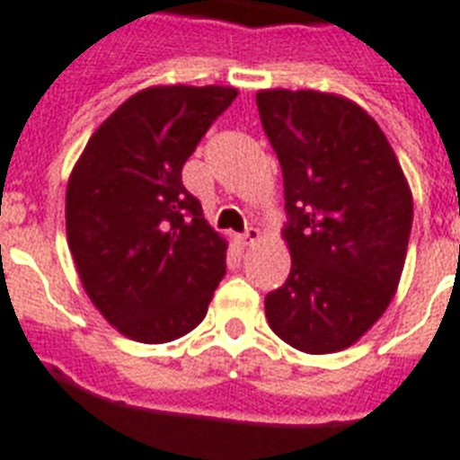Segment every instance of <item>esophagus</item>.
Segmentation results:
<instances>
[{
	"instance_id": "34e87169",
	"label": "esophagus",
	"mask_w": 460,
	"mask_h": 460,
	"mask_svg": "<svg viewBox=\"0 0 460 460\" xmlns=\"http://www.w3.org/2000/svg\"><path fill=\"white\" fill-rule=\"evenodd\" d=\"M260 238H262L260 229H255V226H250V229L245 231V234H241V236H238V243H241V245H252V243H257V241H260Z\"/></svg>"
}]
</instances>
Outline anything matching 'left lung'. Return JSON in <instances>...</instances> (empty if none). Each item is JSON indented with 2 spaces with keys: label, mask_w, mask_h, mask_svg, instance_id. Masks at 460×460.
Listing matches in <instances>:
<instances>
[{
  "label": "left lung",
  "mask_w": 460,
  "mask_h": 460,
  "mask_svg": "<svg viewBox=\"0 0 460 460\" xmlns=\"http://www.w3.org/2000/svg\"><path fill=\"white\" fill-rule=\"evenodd\" d=\"M257 108L283 170L290 274L264 297L271 331L307 354L354 345L397 293L413 198L390 141L354 101L262 89Z\"/></svg>",
  "instance_id": "1"
}]
</instances>
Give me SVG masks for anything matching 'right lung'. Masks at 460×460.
Segmentation results:
<instances>
[{"label":"right lung","mask_w":460,"mask_h":460,"mask_svg":"<svg viewBox=\"0 0 460 460\" xmlns=\"http://www.w3.org/2000/svg\"><path fill=\"white\" fill-rule=\"evenodd\" d=\"M236 96L219 84L141 89L70 172L66 231L82 288L129 340L160 345L193 331L226 274V241L181 167Z\"/></svg>","instance_id":"obj_1"}]
</instances>
